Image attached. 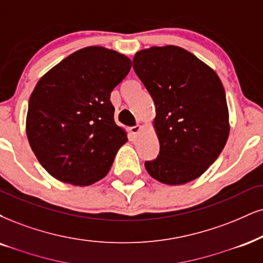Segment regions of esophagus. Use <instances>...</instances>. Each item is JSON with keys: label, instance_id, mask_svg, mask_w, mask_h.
Segmentation results:
<instances>
[{"label": "esophagus", "instance_id": "esophagus-1", "mask_svg": "<svg viewBox=\"0 0 263 263\" xmlns=\"http://www.w3.org/2000/svg\"><path fill=\"white\" fill-rule=\"evenodd\" d=\"M141 129H142V125H135V126H130V128H129V132H130L132 137H137L139 133H140Z\"/></svg>", "mask_w": 263, "mask_h": 263}]
</instances>
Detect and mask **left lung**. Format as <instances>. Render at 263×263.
<instances>
[{
	"label": "left lung",
	"instance_id": "8db88e82",
	"mask_svg": "<svg viewBox=\"0 0 263 263\" xmlns=\"http://www.w3.org/2000/svg\"><path fill=\"white\" fill-rule=\"evenodd\" d=\"M133 68L156 106L160 155L145 162L147 173L168 185L196 179L219 156L231 130L221 79L196 56L173 45L139 51Z\"/></svg>",
	"mask_w": 263,
	"mask_h": 263
}]
</instances>
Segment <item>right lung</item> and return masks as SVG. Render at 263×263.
Instances as JSON below:
<instances>
[{"label": "right lung", "mask_w": 263, "mask_h": 263, "mask_svg": "<svg viewBox=\"0 0 263 263\" xmlns=\"http://www.w3.org/2000/svg\"><path fill=\"white\" fill-rule=\"evenodd\" d=\"M130 68L124 54L89 46L37 82L29 99L27 137L37 161L57 180L87 186L107 176L128 141L109 97Z\"/></svg>", "instance_id": "1"}]
</instances>
